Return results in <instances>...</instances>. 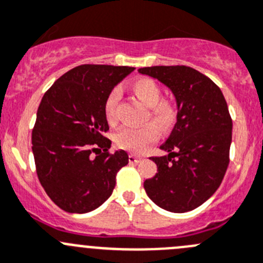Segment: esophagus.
<instances>
[{"label":"esophagus","mask_w":263,"mask_h":263,"mask_svg":"<svg viewBox=\"0 0 263 263\" xmlns=\"http://www.w3.org/2000/svg\"><path fill=\"white\" fill-rule=\"evenodd\" d=\"M128 160L131 163H137V162H140V160H141V157H139V155H135V154H129Z\"/></svg>","instance_id":"1"}]
</instances>
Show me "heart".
Masks as SVG:
<instances>
[{
  "instance_id": "1",
  "label": "heart",
  "mask_w": 263,
  "mask_h": 263,
  "mask_svg": "<svg viewBox=\"0 0 263 263\" xmlns=\"http://www.w3.org/2000/svg\"><path fill=\"white\" fill-rule=\"evenodd\" d=\"M131 91L141 103L149 106V118L159 128L168 129L175 124L177 110L175 105L167 100H160L162 88L152 78H137L131 83ZM119 100L118 90H113L106 98L104 104V113L109 123H114L117 119L116 109ZM159 131L152 123L139 127H123L116 134V144L121 149L132 153H144L145 150L157 141Z\"/></svg>"
}]
</instances>
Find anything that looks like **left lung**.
Here are the masks:
<instances>
[{
    "label": "left lung",
    "instance_id": "1",
    "mask_svg": "<svg viewBox=\"0 0 263 263\" xmlns=\"http://www.w3.org/2000/svg\"><path fill=\"white\" fill-rule=\"evenodd\" d=\"M139 73L164 83L177 103V122L160 146L168 155L152 157L158 172L145 180V191L170 212L195 210L216 193L230 162L228 104L212 80L190 67H147Z\"/></svg>",
    "mask_w": 263,
    "mask_h": 263
}]
</instances>
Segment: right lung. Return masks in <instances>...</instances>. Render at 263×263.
<instances>
[{
    "label": "right lung",
    "mask_w": 263,
    "mask_h": 263,
    "mask_svg": "<svg viewBox=\"0 0 263 263\" xmlns=\"http://www.w3.org/2000/svg\"><path fill=\"white\" fill-rule=\"evenodd\" d=\"M134 69L83 64L55 81L41 100L32 131L35 171L46 194L65 212L100 207L128 163L124 150L109 152L104 104Z\"/></svg>",
    "instance_id": "obj_1"
}]
</instances>
